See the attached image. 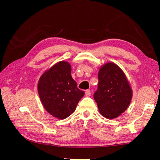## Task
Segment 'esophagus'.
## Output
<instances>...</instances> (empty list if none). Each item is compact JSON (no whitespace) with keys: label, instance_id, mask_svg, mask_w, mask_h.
I'll list each match as a JSON object with an SVG mask.
<instances>
[{"label":"esophagus","instance_id":"1","mask_svg":"<svg viewBox=\"0 0 160 160\" xmlns=\"http://www.w3.org/2000/svg\"><path fill=\"white\" fill-rule=\"evenodd\" d=\"M85 95L88 97H89L91 95V91L89 89H88L85 91Z\"/></svg>","mask_w":160,"mask_h":160}]
</instances>
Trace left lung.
Instances as JSON below:
<instances>
[{
	"instance_id": "obj_1",
	"label": "left lung",
	"mask_w": 160,
	"mask_h": 160,
	"mask_svg": "<svg viewBox=\"0 0 160 160\" xmlns=\"http://www.w3.org/2000/svg\"><path fill=\"white\" fill-rule=\"evenodd\" d=\"M98 88L93 95L99 111L104 118H118L127 109L132 90L123 71L114 62H107L98 73Z\"/></svg>"
}]
</instances>
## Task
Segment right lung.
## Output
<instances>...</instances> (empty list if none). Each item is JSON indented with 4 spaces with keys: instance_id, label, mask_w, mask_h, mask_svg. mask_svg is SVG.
Here are the masks:
<instances>
[{
    "instance_id": "right-lung-1",
    "label": "right lung",
    "mask_w": 160,
    "mask_h": 160,
    "mask_svg": "<svg viewBox=\"0 0 160 160\" xmlns=\"http://www.w3.org/2000/svg\"><path fill=\"white\" fill-rule=\"evenodd\" d=\"M71 65L67 61L57 62L46 71L38 82V93L45 109L59 119L74 112L85 92L77 88L72 78Z\"/></svg>"
}]
</instances>
